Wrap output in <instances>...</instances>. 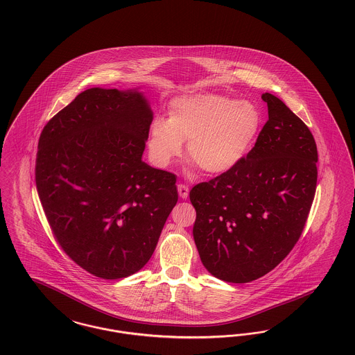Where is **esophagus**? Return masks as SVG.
Here are the masks:
<instances>
[{
  "mask_svg": "<svg viewBox=\"0 0 355 355\" xmlns=\"http://www.w3.org/2000/svg\"><path fill=\"white\" fill-rule=\"evenodd\" d=\"M177 189H178V194L182 199H186L189 196V187L186 184H180L177 186Z\"/></svg>",
  "mask_w": 355,
  "mask_h": 355,
  "instance_id": "obj_1",
  "label": "esophagus"
}]
</instances>
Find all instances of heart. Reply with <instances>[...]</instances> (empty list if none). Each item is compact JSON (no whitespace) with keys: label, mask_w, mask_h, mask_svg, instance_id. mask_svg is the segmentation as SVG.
I'll use <instances>...</instances> for the list:
<instances>
[{"label":"heart","mask_w":355,"mask_h":355,"mask_svg":"<svg viewBox=\"0 0 355 355\" xmlns=\"http://www.w3.org/2000/svg\"><path fill=\"white\" fill-rule=\"evenodd\" d=\"M261 115L246 101L200 93L171 99L168 119L155 118L149 125L148 147L153 162L169 166L182 153L206 174L231 171L243 159L257 134Z\"/></svg>","instance_id":"obj_1"}]
</instances>
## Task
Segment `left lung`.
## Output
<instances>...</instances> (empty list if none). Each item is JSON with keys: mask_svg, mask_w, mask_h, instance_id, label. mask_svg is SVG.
Wrapping results in <instances>:
<instances>
[{"mask_svg": "<svg viewBox=\"0 0 355 355\" xmlns=\"http://www.w3.org/2000/svg\"><path fill=\"white\" fill-rule=\"evenodd\" d=\"M269 121L246 157L190 191L199 257L216 278L248 283L278 266L304 230L318 184V147L306 123L262 94Z\"/></svg>", "mask_w": 355, "mask_h": 355, "instance_id": "1", "label": "left lung"}]
</instances>
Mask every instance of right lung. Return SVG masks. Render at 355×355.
Here are the masks:
<instances>
[{
	"label": "right lung",
	"mask_w": 355,
	"mask_h": 355,
	"mask_svg": "<svg viewBox=\"0 0 355 355\" xmlns=\"http://www.w3.org/2000/svg\"><path fill=\"white\" fill-rule=\"evenodd\" d=\"M152 121L140 92L92 87L39 137L35 182L49 227L68 257L102 279L147 263L178 200L177 177L141 159Z\"/></svg>",
	"instance_id": "obj_1"
}]
</instances>
